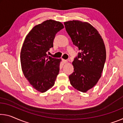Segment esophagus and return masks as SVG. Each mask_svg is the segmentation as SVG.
<instances>
[{
    "label": "esophagus",
    "mask_w": 123,
    "mask_h": 123,
    "mask_svg": "<svg viewBox=\"0 0 123 123\" xmlns=\"http://www.w3.org/2000/svg\"><path fill=\"white\" fill-rule=\"evenodd\" d=\"M62 60H63V63H64V64H65V63H68V60H65V59H62Z\"/></svg>",
    "instance_id": "esophagus-1"
}]
</instances>
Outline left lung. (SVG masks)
Listing matches in <instances>:
<instances>
[{
  "label": "left lung",
  "mask_w": 123,
  "mask_h": 123,
  "mask_svg": "<svg viewBox=\"0 0 123 123\" xmlns=\"http://www.w3.org/2000/svg\"><path fill=\"white\" fill-rule=\"evenodd\" d=\"M66 31L79 50L73 62L74 72L69 75L71 85L86 92L96 85L103 70L106 51L101 36L86 22L73 20L64 22Z\"/></svg>",
  "instance_id": "left-lung-1"
}]
</instances>
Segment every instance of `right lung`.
<instances>
[{"label": "right lung", "instance_id": "add662e5", "mask_svg": "<svg viewBox=\"0 0 123 123\" xmlns=\"http://www.w3.org/2000/svg\"><path fill=\"white\" fill-rule=\"evenodd\" d=\"M64 28L61 22L46 20L35 26L25 39L20 53L22 72L30 84L43 93L54 86L59 72L61 59L47 55L53 47L58 32Z\"/></svg>", "mask_w": 123, "mask_h": 123}]
</instances>
